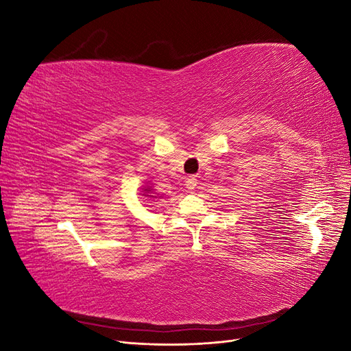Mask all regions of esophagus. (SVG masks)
Instances as JSON below:
<instances>
[{
    "instance_id": "1",
    "label": "esophagus",
    "mask_w": 351,
    "mask_h": 351,
    "mask_svg": "<svg viewBox=\"0 0 351 351\" xmlns=\"http://www.w3.org/2000/svg\"><path fill=\"white\" fill-rule=\"evenodd\" d=\"M186 186H187V189H190V190H193V189H196V186H197V178L196 177H187L186 178Z\"/></svg>"
}]
</instances>
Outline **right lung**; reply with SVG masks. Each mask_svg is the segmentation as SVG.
<instances>
[{"label": "right lung", "instance_id": "right-lung-1", "mask_svg": "<svg viewBox=\"0 0 351 351\" xmlns=\"http://www.w3.org/2000/svg\"><path fill=\"white\" fill-rule=\"evenodd\" d=\"M145 190H146V192H147V189H145Z\"/></svg>", "mask_w": 351, "mask_h": 351}]
</instances>
